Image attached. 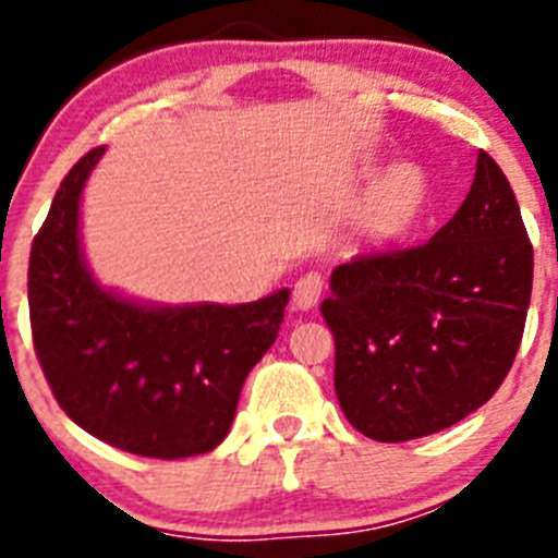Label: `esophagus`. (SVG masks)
<instances>
[{"label":"esophagus","instance_id":"34e87169","mask_svg":"<svg viewBox=\"0 0 558 558\" xmlns=\"http://www.w3.org/2000/svg\"><path fill=\"white\" fill-rule=\"evenodd\" d=\"M322 293H324V276L318 270H310L304 274L293 288V304L299 310H310L315 304L322 302Z\"/></svg>","mask_w":558,"mask_h":558}]
</instances>
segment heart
Here are the masks:
<instances>
[{
	"label": "heart",
	"mask_w": 558,
	"mask_h": 558,
	"mask_svg": "<svg viewBox=\"0 0 558 558\" xmlns=\"http://www.w3.org/2000/svg\"><path fill=\"white\" fill-rule=\"evenodd\" d=\"M430 198L427 175L416 165H399L379 181L360 211V234L372 243H393L418 223Z\"/></svg>",
	"instance_id": "obj_1"
}]
</instances>
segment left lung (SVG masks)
<instances>
[{
    "mask_svg": "<svg viewBox=\"0 0 558 558\" xmlns=\"http://www.w3.org/2000/svg\"><path fill=\"white\" fill-rule=\"evenodd\" d=\"M531 284L520 206L481 150L470 195L427 243L368 251L332 270L322 315L354 430L397 445L489 402L520 349Z\"/></svg>",
    "mask_w": 558,
    "mask_h": 558,
    "instance_id": "1",
    "label": "left lung"
}]
</instances>
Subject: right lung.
Returning <instances> with one entry per match:
<instances>
[{
    "instance_id": "add662e5",
    "label": "right lung",
    "mask_w": 558,
    "mask_h": 558,
    "mask_svg": "<svg viewBox=\"0 0 558 558\" xmlns=\"http://www.w3.org/2000/svg\"><path fill=\"white\" fill-rule=\"evenodd\" d=\"M106 147L56 192L29 251L33 347L75 425L117 450L190 458L220 445L251 368L274 347L290 290L251 304L145 307L102 290L81 254L77 209Z\"/></svg>"
}]
</instances>
